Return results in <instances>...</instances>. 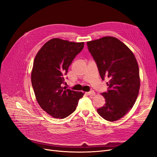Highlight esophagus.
Here are the masks:
<instances>
[{
    "mask_svg": "<svg viewBox=\"0 0 157 157\" xmlns=\"http://www.w3.org/2000/svg\"><path fill=\"white\" fill-rule=\"evenodd\" d=\"M86 94L88 95V96H95V92H94V91H90V92H86Z\"/></svg>",
    "mask_w": 157,
    "mask_h": 157,
    "instance_id": "1",
    "label": "esophagus"
}]
</instances>
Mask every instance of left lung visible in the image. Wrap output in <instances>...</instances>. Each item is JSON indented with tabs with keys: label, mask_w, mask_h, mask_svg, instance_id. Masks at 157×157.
Returning <instances> with one entry per match:
<instances>
[{
	"label": "left lung",
	"mask_w": 157,
	"mask_h": 157,
	"mask_svg": "<svg viewBox=\"0 0 157 157\" xmlns=\"http://www.w3.org/2000/svg\"><path fill=\"white\" fill-rule=\"evenodd\" d=\"M88 49L96 62L103 80L108 77L105 99L98 114L108 121L124 117L134 106L140 86L139 67L134 54L117 38L105 36L87 42Z\"/></svg>",
	"instance_id": "1"
}]
</instances>
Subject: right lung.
<instances>
[{"instance_id":"add662e5","label":"right lung","mask_w":157,"mask_h":157,"mask_svg":"<svg viewBox=\"0 0 157 157\" xmlns=\"http://www.w3.org/2000/svg\"><path fill=\"white\" fill-rule=\"evenodd\" d=\"M84 46V42L52 39L35 58L31 83L36 100L44 111L56 118H64L73 113L84 95L63 87L69 66Z\"/></svg>"}]
</instances>
